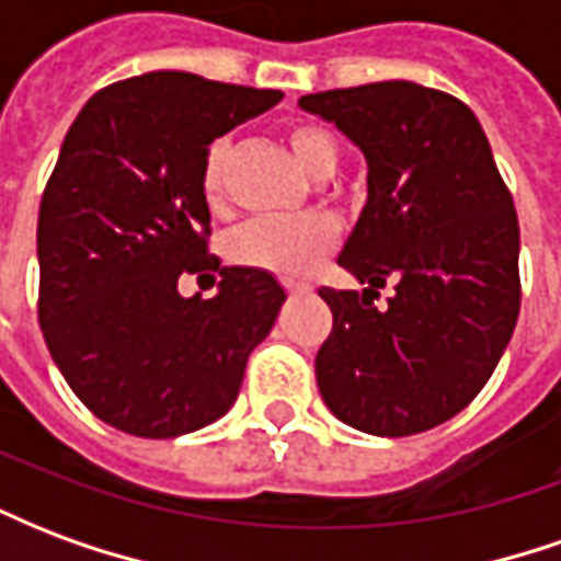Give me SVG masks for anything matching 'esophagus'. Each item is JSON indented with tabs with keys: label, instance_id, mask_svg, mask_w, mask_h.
Here are the masks:
<instances>
[{
	"label": "esophagus",
	"instance_id": "esophagus-1",
	"mask_svg": "<svg viewBox=\"0 0 561 561\" xmlns=\"http://www.w3.org/2000/svg\"><path fill=\"white\" fill-rule=\"evenodd\" d=\"M285 288H288V294H291V297H304V294L312 291V288H309V285H304V282H285Z\"/></svg>",
	"mask_w": 561,
	"mask_h": 561
}]
</instances>
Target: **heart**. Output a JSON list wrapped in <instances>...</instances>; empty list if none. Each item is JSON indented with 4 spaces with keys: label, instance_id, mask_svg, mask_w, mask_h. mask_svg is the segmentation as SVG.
<instances>
[{
    "label": "heart",
    "instance_id": "obj_1",
    "mask_svg": "<svg viewBox=\"0 0 561 561\" xmlns=\"http://www.w3.org/2000/svg\"><path fill=\"white\" fill-rule=\"evenodd\" d=\"M288 147L306 171L324 180L340 168V144L328 128L316 123H294L288 128ZM231 140L216 138L207 147L201 168V195L209 207L225 197V173L231 161ZM336 243V225L328 216H270L245 221L228 240V255L245 267L267 270L285 279L309 276L328 257Z\"/></svg>",
    "mask_w": 561,
    "mask_h": 561
}]
</instances>
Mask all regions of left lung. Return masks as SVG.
I'll use <instances>...</instances> for the list:
<instances>
[{
	"label": "left lung",
	"instance_id": "obj_1",
	"mask_svg": "<svg viewBox=\"0 0 561 561\" xmlns=\"http://www.w3.org/2000/svg\"><path fill=\"white\" fill-rule=\"evenodd\" d=\"M366 159V204L340 252L360 291L321 288L333 330L321 400L369 435L426 433L469 405L519 316V225L466 104L412 80L304 95ZM397 280L385 310L376 287Z\"/></svg>",
	"mask_w": 561,
	"mask_h": 561
}]
</instances>
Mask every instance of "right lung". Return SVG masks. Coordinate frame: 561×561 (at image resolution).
Returning a JSON list of instances; mask_svg holds the SVG:
<instances>
[{
  "instance_id": "add662e5",
  "label": "right lung",
  "mask_w": 561,
  "mask_h": 561,
  "mask_svg": "<svg viewBox=\"0 0 561 561\" xmlns=\"http://www.w3.org/2000/svg\"><path fill=\"white\" fill-rule=\"evenodd\" d=\"M282 102L188 71H149L95 92L68 128L38 209V321L68 388L140 438L219 421L285 288L207 255V147ZM219 268L216 298H183V272Z\"/></svg>"
}]
</instances>
